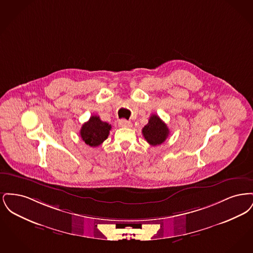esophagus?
<instances>
[{
  "mask_svg": "<svg viewBox=\"0 0 253 253\" xmlns=\"http://www.w3.org/2000/svg\"><path fill=\"white\" fill-rule=\"evenodd\" d=\"M119 124L121 127H132V122L126 121V120H120Z\"/></svg>",
  "mask_w": 253,
  "mask_h": 253,
  "instance_id": "1",
  "label": "esophagus"
}]
</instances>
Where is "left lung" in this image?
Masks as SVG:
<instances>
[{
  "mask_svg": "<svg viewBox=\"0 0 253 253\" xmlns=\"http://www.w3.org/2000/svg\"><path fill=\"white\" fill-rule=\"evenodd\" d=\"M169 133L168 126L157 115L151 116L148 124L142 129L146 141L152 146L162 144L168 137Z\"/></svg>",
  "mask_w": 253,
  "mask_h": 253,
  "instance_id": "8db88e82",
  "label": "left lung"
}]
</instances>
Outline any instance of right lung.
I'll return each mask as SVG.
<instances>
[{
  "mask_svg": "<svg viewBox=\"0 0 253 253\" xmlns=\"http://www.w3.org/2000/svg\"><path fill=\"white\" fill-rule=\"evenodd\" d=\"M111 128V125L101 121L99 117L92 116L90 120L83 125L80 134L86 144L96 147L108 137Z\"/></svg>",
  "mask_w": 253,
  "mask_h": 253,
  "instance_id": "right-lung-1",
  "label": "right lung"
}]
</instances>
